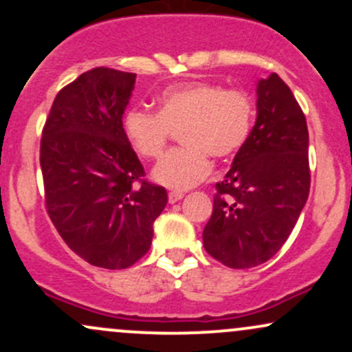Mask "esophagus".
Instances as JSON below:
<instances>
[{"mask_svg":"<svg viewBox=\"0 0 352 352\" xmlns=\"http://www.w3.org/2000/svg\"><path fill=\"white\" fill-rule=\"evenodd\" d=\"M182 199H184V192H177V190L168 192V201H170V204H175V201H179Z\"/></svg>","mask_w":352,"mask_h":352,"instance_id":"esophagus-1","label":"esophagus"}]
</instances>
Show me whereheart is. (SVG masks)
I'll return each mask as SVG.
<instances>
[{
	"label": "heart",
	"mask_w": 352,
	"mask_h": 352,
	"mask_svg": "<svg viewBox=\"0 0 352 352\" xmlns=\"http://www.w3.org/2000/svg\"><path fill=\"white\" fill-rule=\"evenodd\" d=\"M254 104L243 91L210 82H190L165 89L157 99V114L131 107L122 117L129 144L142 159H159L173 132L182 148L170 151L155 165L152 179L170 190H187L212 172V160L227 159L248 142Z\"/></svg>",
	"instance_id": "b5f03b06"
}]
</instances>
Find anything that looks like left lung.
Listing matches in <instances>:
<instances>
[{
	"mask_svg": "<svg viewBox=\"0 0 352 352\" xmlns=\"http://www.w3.org/2000/svg\"><path fill=\"white\" fill-rule=\"evenodd\" d=\"M256 98V122L215 185L204 230L207 253L235 270L268 261L288 240L309 195V134L300 104L274 72L258 82Z\"/></svg>",
	"mask_w": 352,
	"mask_h": 352,
	"instance_id": "1",
	"label": "left lung"
}]
</instances>
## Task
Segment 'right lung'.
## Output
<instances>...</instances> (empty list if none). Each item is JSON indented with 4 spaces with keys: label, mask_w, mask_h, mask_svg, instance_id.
I'll return each mask as SVG.
<instances>
[{
    "label": "right lung",
    "mask_w": 352,
    "mask_h": 352,
    "mask_svg": "<svg viewBox=\"0 0 352 352\" xmlns=\"http://www.w3.org/2000/svg\"><path fill=\"white\" fill-rule=\"evenodd\" d=\"M134 86V72H84L58 92L41 137L47 215L72 252L106 270L129 268L148 252L167 205L124 134Z\"/></svg>",
    "instance_id": "add662e5"
}]
</instances>
